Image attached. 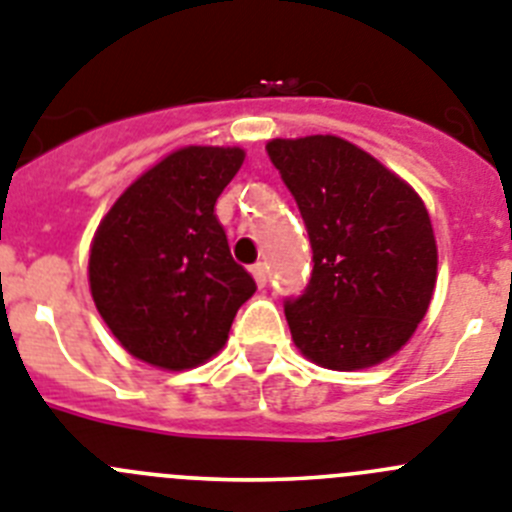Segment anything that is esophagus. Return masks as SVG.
Returning <instances> with one entry per match:
<instances>
[{
	"mask_svg": "<svg viewBox=\"0 0 512 512\" xmlns=\"http://www.w3.org/2000/svg\"><path fill=\"white\" fill-rule=\"evenodd\" d=\"M252 275H255V280H257V285H265L267 283V265L265 262H257L255 267H252Z\"/></svg>",
	"mask_w": 512,
	"mask_h": 512,
	"instance_id": "esophagus-1",
	"label": "esophagus"
}]
</instances>
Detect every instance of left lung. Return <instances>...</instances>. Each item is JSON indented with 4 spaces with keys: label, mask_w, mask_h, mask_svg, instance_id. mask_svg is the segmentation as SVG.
<instances>
[{
    "label": "left lung",
    "mask_w": 512,
    "mask_h": 512,
    "mask_svg": "<svg viewBox=\"0 0 512 512\" xmlns=\"http://www.w3.org/2000/svg\"><path fill=\"white\" fill-rule=\"evenodd\" d=\"M313 250L306 290L285 301L293 342L329 370L398 352L426 316L436 239L421 196L370 153L334 135L267 142Z\"/></svg>",
    "instance_id": "1"
}]
</instances>
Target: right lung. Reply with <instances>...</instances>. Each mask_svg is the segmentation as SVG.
Instances as JSON below:
<instances>
[{
	"label": "right lung",
	"instance_id": "1",
	"mask_svg": "<svg viewBox=\"0 0 512 512\" xmlns=\"http://www.w3.org/2000/svg\"><path fill=\"white\" fill-rule=\"evenodd\" d=\"M242 160L239 147H181L142 173L96 229L91 296L117 342L147 365L188 370L214 357L257 290L214 214Z\"/></svg>",
	"mask_w": 512,
	"mask_h": 512
}]
</instances>
